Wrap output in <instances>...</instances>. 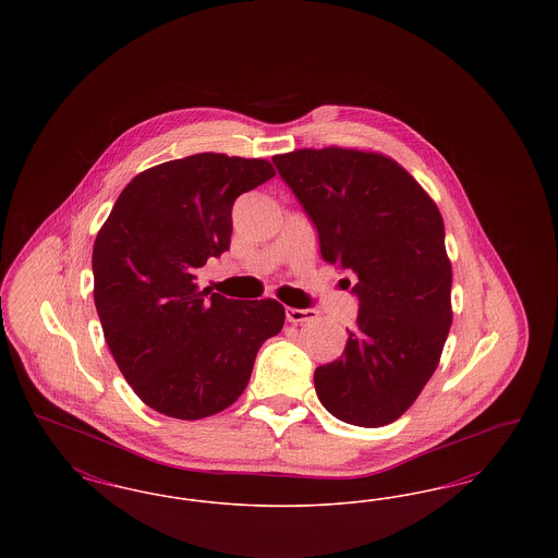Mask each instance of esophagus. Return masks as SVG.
<instances>
[{
	"label": "esophagus",
	"instance_id": "obj_1",
	"mask_svg": "<svg viewBox=\"0 0 558 558\" xmlns=\"http://www.w3.org/2000/svg\"><path fill=\"white\" fill-rule=\"evenodd\" d=\"M318 318L316 310H294V307H287V319L291 324H303V322H312Z\"/></svg>",
	"mask_w": 558,
	"mask_h": 558
}]
</instances>
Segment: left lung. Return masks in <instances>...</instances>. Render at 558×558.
Listing matches in <instances>:
<instances>
[{
	"instance_id": "obj_1",
	"label": "left lung",
	"mask_w": 558,
	"mask_h": 558,
	"mask_svg": "<svg viewBox=\"0 0 558 558\" xmlns=\"http://www.w3.org/2000/svg\"><path fill=\"white\" fill-rule=\"evenodd\" d=\"M328 264L360 299L345 353L316 368L322 405L349 425H389L439 366L451 326V264L435 201L398 160L360 148L276 155ZM351 284V282H349Z\"/></svg>"
}]
</instances>
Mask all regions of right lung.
Returning <instances> with one entry per match:
<instances>
[{"label": "right lung", "instance_id": "1", "mask_svg": "<svg viewBox=\"0 0 558 558\" xmlns=\"http://www.w3.org/2000/svg\"><path fill=\"white\" fill-rule=\"evenodd\" d=\"M276 175L266 159L201 153L137 173L94 242V301L133 393L201 421L248 385L259 347L284 326L276 299H226L196 282L230 248L232 205Z\"/></svg>", "mask_w": 558, "mask_h": 558}]
</instances>
